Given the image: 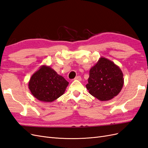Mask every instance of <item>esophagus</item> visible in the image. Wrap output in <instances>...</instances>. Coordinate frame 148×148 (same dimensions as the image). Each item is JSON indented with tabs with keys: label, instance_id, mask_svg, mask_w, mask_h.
<instances>
[{
	"label": "esophagus",
	"instance_id": "1",
	"mask_svg": "<svg viewBox=\"0 0 148 148\" xmlns=\"http://www.w3.org/2000/svg\"><path fill=\"white\" fill-rule=\"evenodd\" d=\"M75 80H78V81H81L82 78H81V77H80V76H77V77H76L75 78Z\"/></svg>",
	"mask_w": 148,
	"mask_h": 148
}]
</instances>
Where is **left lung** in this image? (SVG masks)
Wrapping results in <instances>:
<instances>
[{
  "mask_svg": "<svg viewBox=\"0 0 148 148\" xmlns=\"http://www.w3.org/2000/svg\"><path fill=\"white\" fill-rule=\"evenodd\" d=\"M124 84L123 74L112 61L101 57L89 70L86 89L92 96L101 101L117 96Z\"/></svg>",
  "mask_w": 148,
  "mask_h": 148,
  "instance_id": "left-lung-1",
  "label": "left lung"
}]
</instances>
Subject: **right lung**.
<instances>
[{
	"mask_svg": "<svg viewBox=\"0 0 148 148\" xmlns=\"http://www.w3.org/2000/svg\"><path fill=\"white\" fill-rule=\"evenodd\" d=\"M69 82L50 66L42 65L31 76L28 88L40 101L51 102L63 95Z\"/></svg>",
	"mask_w": 148,
	"mask_h": 148,
	"instance_id": "right-lung-1",
	"label": "right lung"
}]
</instances>
